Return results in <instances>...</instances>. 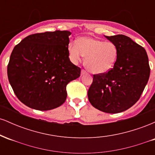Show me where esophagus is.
I'll return each mask as SVG.
<instances>
[{
	"label": "esophagus",
	"mask_w": 155,
	"mask_h": 155,
	"mask_svg": "<svg viewBox=\"0 0 155 155\" xmlns=\"http://www.w3.org/2000/svg\"><path fill=\"white\" fill-rule=\"evenodd\" d=\"M87 74V71L85 70H84V69H82L81 71V75H84V74Z\"/></svg>",
	"instance_id": "obj_1"
}]
</instances>
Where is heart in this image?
<instances>
[{"instance_id":"b5f03b06","label":"heart","mask_w":155,"mask_h":155,"mask_svg":"<svg viewBox=\"0 0 155 155\" xmlns=\"http://www.w3.org/2000/svg\"><path fill=\"white\" fill-rule=\"evenodd\" d=\"M69 56L74 63H78L85 57L84 65L92 74L107 72L116 63L118 49L111 41H104L90 37H81L68 45Z\"/></svg>"}]
</instances>
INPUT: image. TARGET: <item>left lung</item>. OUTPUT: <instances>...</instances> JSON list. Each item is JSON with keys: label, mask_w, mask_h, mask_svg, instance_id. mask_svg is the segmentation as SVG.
<instances>
[{"label": "left lung", "mask_w": 155, "mask_h": 155, "mask_svg": "<svg viewBox=\"0 0 155 155\" xmlns=\"http://www.w3.org/2000/svg\"><path fill=\"white\" fill-rule=\"evenodd\" d=\"M118 49L114 67L108 72L93 75L88 99L101 111L116 114L124 111L139 100L150 75L147 51L124 35L106 36Z\"/></svg>", "instance_id": "1"}]
</instances>
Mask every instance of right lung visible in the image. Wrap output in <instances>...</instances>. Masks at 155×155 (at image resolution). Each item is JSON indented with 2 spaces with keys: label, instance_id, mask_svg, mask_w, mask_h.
<instances>
[{
  "label": "right lung",
  "instance_id": "obj_1",
  "mask_svg": "<svg viewBox=\"0 0 155 155\" xmlns=\"http://www.w3.org/2000/svg\"><path fill=\"white\" fill-rule=\"evenodd\" d=\"M67 31L35 33L16 45L7 74L22 104L39 111L59 107L67 97L66 86L80 76L81 68L69 59Z\"/></svg>",
  "mask_w": 155,
  "mask_h": 155
}]
</instances>
